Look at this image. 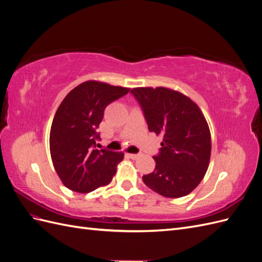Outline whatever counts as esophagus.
I'll list each match as a JSON object with an SVG mask.
<instances>
[{"instance_id":"1","label":"esophagus","mask_w":262,"mask_h":262,"mask_svg":"<svg viewBox=\"0 0 262 262\" xmlns=\"http://www.w3.org/2000/svg\"><path fill=\"white\" fill-rule=\"evenodd\" d=\"M128 156L132 158V160H137V158L140 156V154H128Z\"/></svg>"}]
</instances>
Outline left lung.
<instances>
[{"label":"left lung","mask_w":262,"mask_h":262,"mask_svg":"<svg viewBox=\"0 0 262 262\" xmlns=\"http://www.w3.org/2000/svg\"><path fill=\"white\" fill-rule=\"evenodd\" d=\"M150 132L161 134L160 153L153 156V172L144 184L166 198L189 194L200 184L209 167L211 134L207 120L195 102L165 87H137L131 91Z\"/></svg>","instance_id":"8db88e82"}]
</instances>
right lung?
<instances>
[{"label":"right lung","mask_w":262,"mask_h":262,"mask_svg":"<svg viewBox=\"0 0 262 262\" xmlns=\"http://www.w3.org/2000/svg\"><path fill=\"white\" fill-rule=\"evenodd\" d=\"M130 89L87 81L71 91L54 115L50 154L54 169L67 188L87 193L108 185L123 160L122 152L97 149L96 129L105 108Z\"/></svg>","instance_id":"obj_1"}]
</instances>
